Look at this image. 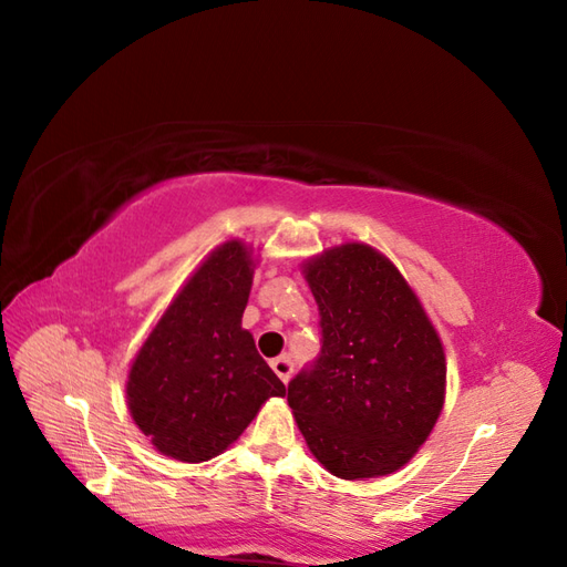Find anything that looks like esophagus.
<instances>
[{
    "label": "esophagus",
    "mask_w": 567,
    "mask_h": 567,
    "mask_svg": "<svg viewBox=\"0 0 567 567\" xmlns=\"http://www.w3.org/2000/svg\"><path fill=\"white\" fill-rule=\"evenodd\" d=\"M271 369H274V373H277L284 383H288L290 373H293V362H290L288 357H277V359H271Z\"/></svg>",
    "instance_id": "esophagus-1"
}]
</instances>
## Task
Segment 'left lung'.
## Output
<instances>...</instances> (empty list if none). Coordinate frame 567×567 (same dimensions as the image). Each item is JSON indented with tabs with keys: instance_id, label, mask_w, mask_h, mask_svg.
Returning a JSON list of instances; mask_svg holds the SVG:
<instances>
[{
	"instance_id": "1",
	"label": "left lung",
	"mask_w": 567,
	"mask_h": 567,
	"mask_svg": "<svg viewBox=\"0 0 567 567\" xmlns=\"http://www.w3.org/2000/svg\"><path fill=\"white\" fill-rule=\"evenodd\" d=\"M321 315V354L288 383V406L321 466L342 480L400 471L433 433L447 359L402 271L367 244L302 265Z\"/></svg>"
}]
</instances>
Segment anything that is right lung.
<instances>
[{
	"instance_id": "1",
	"label": "right lung",
	"mask_w": 567,
	"mask_h": 567,
	"mask_svg": "<svg viewBox=\"0 0 567 567\" xmlns=\"http://www.w3.org/2000/svg\"><path fill=\"white\" fill-rule=\"evenodd\" d=\"M257 260L244 241L217 246L134 354L127 409L156 452L208 461L238 440L286 388L241 326Z\"/></svg>"
}]
</instances>
